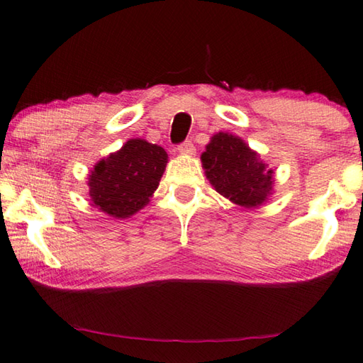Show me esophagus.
<instances>
[{
  "label": "esophagus",
  "instance_id": "esophagus-1",
  "mask_svg": "<svg viewBox=\"0 0 363 363\" xmlns=\"http://www.w3.org/2000/svg\"><path fill=\"white\" fill-rule=\"evenodd\" d=\"M177 150H179L181 154L184 155H194L195 154V146L192 141H184L181 143L179 146H177Z\"/></svg>",
  "mask_w": 363,
  "mask_h": 363
}]
</instances>
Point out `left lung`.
Masks as SVG:
<instances>
[{
  "mask_svg": "<svg viewBox=\"0 0 363 363\" xmlns=\"http://www.w3.org/2000/svg\"><path fill=\"white\" fill-rule=\"evenodd\" d=\"M201 162L217 192L240 206H259L272 192L273 169L238 136L214 135Z\"/></svg>",
  "mask_w": 363,
  "mask_h": 363,
  "instance_id": "1",
  "label": "left lung"
}]
</instances>
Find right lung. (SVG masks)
I'll list each match as a JSON object with an SVG mask.
<instances>
[{"label": "right lung", "instance_id": "right-lung-1", "mask_svg": "<svg viewBox=\"0 0 363 363\" xmlns=\"http://www.w3.org/2000/svg\"><path fill=\"white\" fill-rule=\"evenodd\" d=\"M168 163L164 150L144 140H130L118 152L96 163L89 177L94 206L117 219L140 211L159 187Z\"/></svg>", "mask_w": 363, "mask_h": 363}]
</instances>
